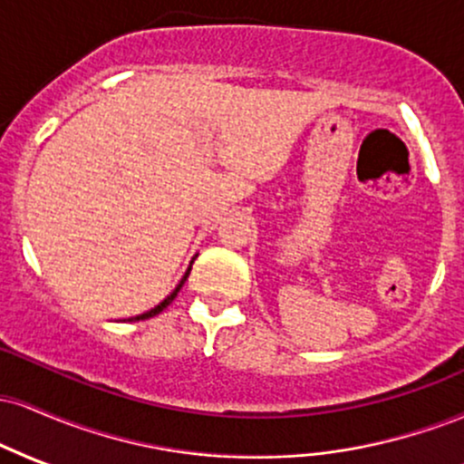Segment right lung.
Wrapping results in <instances>:
<instances>
[{"label": "right lung", "mask_w": 464, "mask_h": 464, "mask_svg": "<svg viewBox=\"0 0 464 464\" xmlns=\"http://www.w3.org/2000/svg\"><path fill=\"white\" fill-rule=\"evenodd\" d=\"M194 259H196V257H194ZM194 259H191V262H189V266H188V270H185V275H183V279H180V281H179V285H177V287H174V290H172V292H169V295H168V296H165V299H163L161 303H159V305H154V307H152V310H148V312H143V314H140V316H132V318H129V321H146V318H152V316H157V314H161V312L165 310V307H168V305H169V303H172L174 299H177L179 290H180V287H183V284H185V281H188V276H189V270H191V264H194Z\"/></svg>", "instance_id": "obj_1"}]
</instances>
